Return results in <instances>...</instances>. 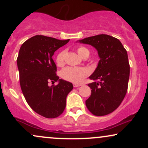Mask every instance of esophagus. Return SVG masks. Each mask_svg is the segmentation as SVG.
I'll return each instance as SVG.
<instances>
[{
	"label": "esophagus",
	"instance_id": "34e87169",
	"mask_svg": "<svg viewBox=\"0 0 148 148\" xmlns=\"http://www.w3.org/2000/svg\"><path fill=\"white\" fill-rule=\"evenodd\" d=\"M81 84H73V86H74V88H77V87H79V86H81Z\"/></svg>",
	"mask_w": 148,
	"mask_h": 148
}]
</instances>
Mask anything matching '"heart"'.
<instances>
[{"mask_svg":"<svg viewBox=\"0 0 148 148\" xmlns=\"http://www.w3.org/2000/svg\"><path fill=\"white\" fill-rule=\"evenodd\" d=\"M76 51L79 56L83 58H87L90 55V51L87 48L84 47H79L76 49ZM64 55L65 52L61 51L59 53L56 58V62L58 66L59 67H63L64 65ZM88 69L82 67H67L61 71L60 76L65 81H69V82L81 83L84 80L85 77L88 76Z\"/></svg>","mask_w":148,"mask_h":148,"instance_id":"obj_1","label":"heart"}]
</instances>
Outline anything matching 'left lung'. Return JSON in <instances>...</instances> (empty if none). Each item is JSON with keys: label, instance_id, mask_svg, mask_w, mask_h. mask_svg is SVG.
I'll list each match as a JSON object with an SVG mask.
<instances>
[{"label": "left lung", "instance_id": "obj_1", "mask_svg": "<svg viewBox=\"0 0 148 148\" xmlns=\"http://www.w3.org/2000/svg\"><path fill=\"white\" fill-rule=\"evenodd\" d=\"M94 47L100 60L88 84L91 95L86 101L88 109L97 116L112 113L120 106L128 88L130 67L126 49L120 40L108 35H95L79 40Z\"/></svg>", "mask_w": 148, "mask_h": 148}]
</instances>
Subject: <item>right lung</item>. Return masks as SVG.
I'll use <instances>...</instances> for the list:
<instances>
[{
	"label": "right lung",
	"mask_w": 148,
	"mask_h": 148,
	"mask_svg": "<svg viewBox=\"0 0 148 148\" xmlns=\"http://www.w3.org/2000/svg\"><path fill=\"white\" fill-rule=\"evenodd\" d=\"M69 40H60L35 35L20 48L17 60L19 82L27 103L34 111L47 118H55L63 113L66 98L73 89L72 83L59 79L53 60L54 53ZM59 81L51 86L49 82Z\"/></svg>",
	"instance_id": "obj_1"
}]
</instances>
